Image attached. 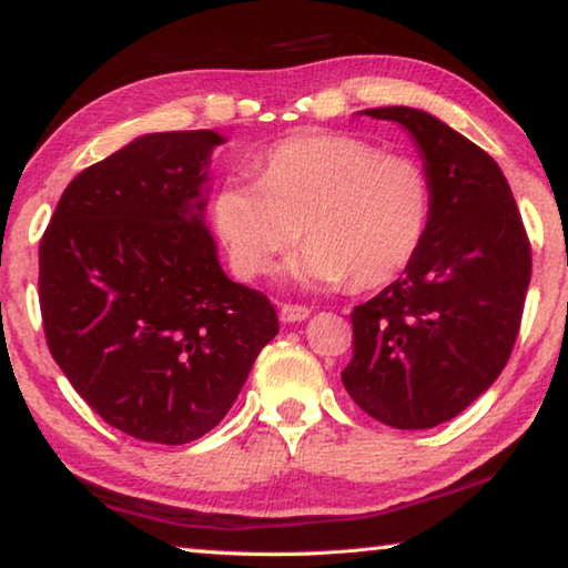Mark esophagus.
I'll return each mask as SVG.
<instances>
[{
    "label": "esophagus",
    "instance_id": "obj_1",
    "mask_svg": "<svg viewBox=\"0 0 568 568\" xmlns=\"http://www.w3.org/2000/svg\"><path fill=\"white\" fill-rule=\"evenodd\" d=\"M277 315H281V321H283V323H301V321H305V318H307V315H311V307L283 303V305H281V311H277Z\"/></svg>",
    "mask_w": 568,
    "mask_h": 568
}]
</instances>
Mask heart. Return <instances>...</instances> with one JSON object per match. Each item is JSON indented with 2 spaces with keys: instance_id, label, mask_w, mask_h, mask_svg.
Masks as SVG:
<instances>
[{
  "instance_id": "obj_1",
  "label": "heart",
  "mask_w": 568,
  "mask_h": 568,
  "mask_svg": "<svg viewBox=\"0 0 568 568\" xmlns=\"http://www.w3.org/2000/svg\"><path fill=\"white\" fill-rule=\"evenodd\" d=\"M210 215L243 277L263 275L305 237L291 275L305 285L376 291L420 255L434 187L416 160L341 132H303L257 160V182L227 180Z\"/></svg>"
}]
</instances>
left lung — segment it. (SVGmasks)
<instances>
[{
	"label": "left lung",
	"mask_w": 568,
	"mask_h": 568,
	"mask_svg": "<svg viewBox=\"0 0 568 568\" xmlns=\"http://www.w3.org/2000/svg\"><path fill=\"white\" fill-rule=\"evenodd\" d=\"M406 128L426 160L434 217L396 283L355 305L348 396L390 428L456 418L511 358L531 281V243L501 168L434 114L365 110Z\"/></svg>",
	"instance_id": "left-lung-1"
}]
</instances>
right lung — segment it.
Masks as SVG:
<instances>
[{
    "label": "right lung",
    "mask_w": 568,
    "mask_h": 568,
    "mask_svg": "<svg viewBox=\"0 0 568 568\" xmlns=\"http://www.w3.org/2000/svg\"><path fill=\"white\" fill-rule=\"evenodd\" d=\"M220 142L138 138L67 185L40 243L52 358L104 423L148 444L213 430L277 333L273 303L230 281L203 223Z\"/></svg>",
    "instance_id": "obj_1"
}]
</instances>
